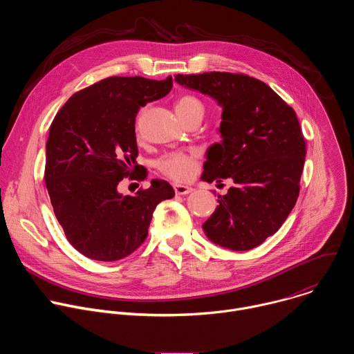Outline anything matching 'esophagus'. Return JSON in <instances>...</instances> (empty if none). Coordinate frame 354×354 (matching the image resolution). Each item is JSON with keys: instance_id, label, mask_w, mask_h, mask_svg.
<instances>
[{"instance_id": "obj_1", "label": "esophagus", "mask_w": 354, "mask_h": 354, "mask_svg": "<svg viewBox=\"0 0 354 354\" xmlns=\"http://www.w3.org/2000/svg\"><path fill=\"white\" fill-rule=\"evenodd\" d=\"M174 189H175V193L179 196H185V194H189L193 192L192 187L185 186V185H174Z\"/></svg>"}]
</instances>
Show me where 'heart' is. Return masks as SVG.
<instances>
[{
	"label": "heart",
	"mask_w": 354,
	"mask_h": 354,
	"mask_svg": "<svg viewBox=\"0 0 354 354\" xmlns=\"http://www.w3.org/2000/svg\"><path fill=\"white\" fill-rule=\"evenodd\" d=\"M175 112L183 122H187L193 116H203L205 108L196 96L185 95L176 100ZM157 167L169 179L176 182H186L196 175L198 158L196 153L175 151V153H168L162 156L157 161Z\"/></svg>",
	"instance_id": "1"
}]
</instances>
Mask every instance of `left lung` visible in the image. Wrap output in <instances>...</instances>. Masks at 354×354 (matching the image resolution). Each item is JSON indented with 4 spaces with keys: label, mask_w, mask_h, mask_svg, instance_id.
Listing matches in <instances>:
<instances>
[{
    "label": "left lung",
    "mask_w": 354,
    "mask_h": 354,
    "mask_svg": "<svg viewBox=\"0 0 354 354\" xmlns=\"http://www.w3.org/2000/svg\"><path fill=\"white\" fill-rule=\"evenodd\" d=\"M175 81L209 95L223 108L221 141L209 147L201 180L234 186L218 194L203 224L207 238L231 250H249L273 235L292 210L306 161L295 112L265 82L245 74L203 73Z\"/></svg>",
    "instance_id": "obj_1"
}]
</instances>
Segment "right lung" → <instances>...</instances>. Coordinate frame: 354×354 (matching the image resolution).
Returning <instances> with one entry per match:
<instances>
[{
  "label": "right lung",
  "instance_id": "add662e5",
  "mask_svg": "<svg viewBox=\"0 0 354 354\" xmlns=\"http://www.w3.org/2000/svg\"><path fill=\"white\" fill-rule=\"evenodd\" d=\"M172 89L142 77H109L77 93L56 115L46 142L44 182L68 242L89 259L115 262L144 242L153 213L175 190L153 179L123 196L118 185L138 175L136 116Z\"/></svg>",
  "mask_w": 354,
  "mask_h": 354
}]
</instances>
